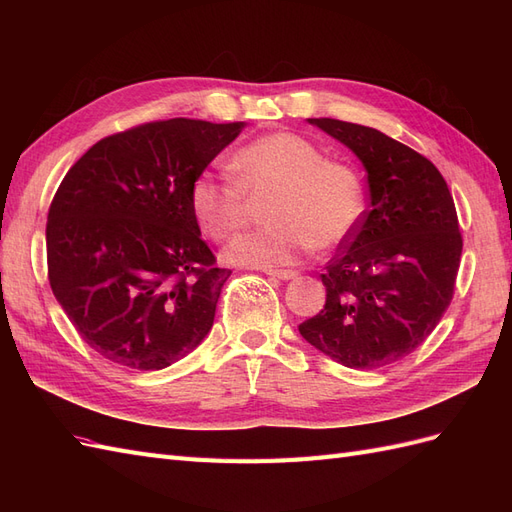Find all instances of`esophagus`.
I'll return each instance as SVG.
<instances>
[{
  "instance_id": "esophagus-1",
  "label": "esophagus",
  "mask_w": 512,
  "mask_h": 512,
  "mask_svg": "<svg viewBox=\"0 0 512 512\" xmlns=\"http://www.w3.org/2000/svg\"><path fill=\"white\" fill-rule=\"evenodd\" d=\"M265 275H269V277H275V280H294V277H297L299 273L297 271H292V269H265Z\"/></svg>"
}]
</instances>
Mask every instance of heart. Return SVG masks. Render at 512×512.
<instances>
[{
  "label": "heart",
  "mask_w": 512,
  "mask_h": 512,
  "mask_svg": "<svg viewBox=\"0 0 512 512\" xmlns=\"http://www.w3.org/2000/svg\"><path fill=\"white\" fill-rule=\"evenodd\" d=\"M226 177L200 173L188 205L198 228L224 243L250 215V200L271 194L262 218L269 226L230 243L226 258L245 267L288 265L312 247L320 252L348 241L365 211L356 170L324 153L305 136L271 132L232 153Z\"/></svg>",
  "instance_id": "obj_1"
}]
</instances>
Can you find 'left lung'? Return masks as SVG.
Listing matches in <instances>:
<instances>
[{"label":"left lung","mask_w":512,"mask_h":512,"mask_svg":"<svg viewBox=\"0 0 512 512\" xmlns=\"http://www.w3.org/2000/svg\"><path fill=\"white\" fill-rule=\"evenodd\" d=\"M309 123L359 156L369 205L320 275L327 303L299 331L346 367L391 365L425 342L453 301L463 247L453 196L440 170L395 138L331 117Z\"/></svg>","instance_id":"8db88e82"}]
</instances>
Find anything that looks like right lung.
Segmentation results:
<instances>
[{"label": "right lung", "mask_w": 512, "mask_h": 512, "mask_svg": "<svg viewBox=\"0 0 512 512\" xmlns=\"http://www.w3.org/2000/svg\"><path fill=\"white\" fill-rule=\"evenodd\" d=\"M241 121L160 119L111 134L74 162L46 222V267L85 344L132 369H164L213 327L232 271L188 205L196 175Z\"/></svg>", "instance_id": "1"}]
</instances>
